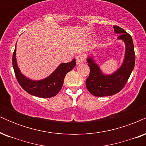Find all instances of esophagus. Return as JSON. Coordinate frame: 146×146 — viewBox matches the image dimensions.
Segmentation results:
<instances>
[{
	"mask_svg": "<svg viewBox=\"0 0 146 146\" xmlns=\"http://www.w3.org/2000/svg\"><path fill=\"white\" fill-rule=\"evenodd\" d=\"M84 61V55L80 54L76 57V64L77 65L80 64L82 63Z\"/></svg>",
	"mask_w": 146,
	"mask_h": 146,
	"instance_id": "obj_1",
	"label": "esophagus"
}]
</instances>
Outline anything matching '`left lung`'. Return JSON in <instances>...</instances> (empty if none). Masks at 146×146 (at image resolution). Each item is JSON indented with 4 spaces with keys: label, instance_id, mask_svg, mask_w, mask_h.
<instances>
[{
    "label": "left lung",
    "instance_id": "8db88e82",
    "mask_svg": "<svg viewBox=\"0 0 146 146\" xmlns=\"http://www.w3.org/2000/svg\"><path fill=\"white\" fill-rule=\"evenodd\" d=\"M114 31L119 35L117 40L125 44L124 58L121 66L110 74L104 73L96 62L94 56L88 55L86 61L90 68V74L86 81L88 91L96 97L113 95L119 93L125 86L135 67V54L132 37L124 29L114 26Z\"/></svg>",
    "mask_w": 146,
    "mask_h": 146
}]
</instances>
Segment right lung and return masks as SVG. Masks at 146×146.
<instances>
[{
	"instance_id": "right-lung-1",
	"label": "right lung",
	"mask_w": 146,
	"mask_h": 146,
	"mask_svg": "<svg viewBox=\"0 0 146 146\" xmlns=\"http://www.w3.org/2000/svg\"><path fill=\"white\" fill-rule=\"evenodd\" d=\"M13 67L18 83L25 91L33 96L49 98L58 94L62 87L64 80L68 72L75 66V59L71 62L61 63L48 76L40 80H31L22 73L16 60V44L13 53Z\"/></svg>"
}]
</instances>
